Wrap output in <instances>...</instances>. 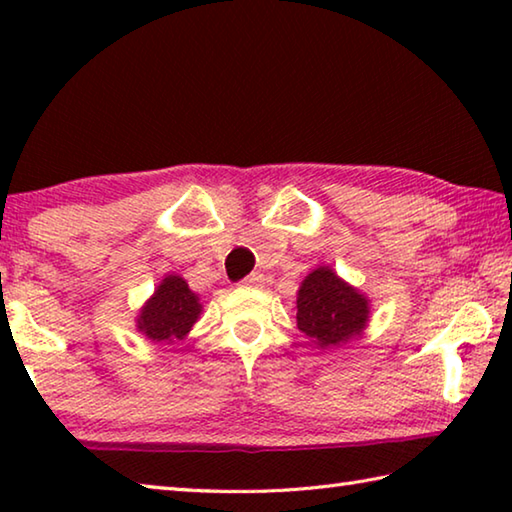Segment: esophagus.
Instances as JSON below:
<instances>
[{
    "instance_id": "obj_1",
    "label": "esophagus",
    "mask_w": 512,
    "mask_h": 512,
    "mask_svg": "<svg viewBox=\"0 0 512 512\" xmlns=\"http://www.w3.org/2000/svg\"><path fill=\"white\" fill-rule=\"evenodd\" d=\"M241 284H244V287H255L257 289V287H262V284H264V277L259 273H253V275H248Z\"/></svg>"
}]
</instances>
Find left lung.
<instances>
[{
  "mask_svg": "<svg viewBox=\"0 0 512 512\" xmlns=\"http://www.w3.org/2000/svg\"><path fill=\"white\" fill-rule=\"evenodd\" d=\"M298 329L318 350H332L366 332L370 300L332 266H318L302 280L296 298Z\"/></svg>",
  "mask_w": 512,
  "mask_h": 512,
  "instance_id": "1",
  "label": "left lung"
}]
</instances>
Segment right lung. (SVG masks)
I'll list each match as a JSON object with an SVG mask.
<instances>
[{"label":"right lung","instance_id":"obj_1","mask_svg":"<svg viewBox=\"0 0 512 512\" xmlns=\"http://www.w3.org/2000/svg\"><path fill=\"white\" fill-rule=\"evenodd\" d=\"M201 311L203 302L198 293L189 289L183 277L169 273L162 277L153 296L142 305L135 327L149 341L169 345L183 341L192 332L194 323L201 318Z\"/></svg>","mask_w":512,"mask_h":512}]
</instances>
